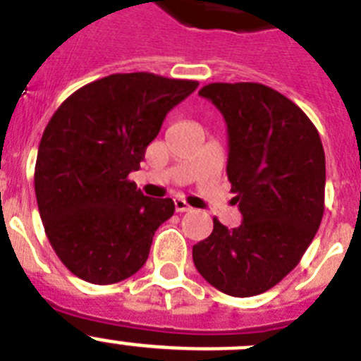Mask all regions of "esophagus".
<instances>
[{
  "label": "esophagus",
  "mask_w": 361,
  "mask_h": 361,
  "mask_svg": "<svg viewBox=\"0 0 361 361\" xmlns=\"http://www.w3.org/2000/svg\"><path fill=\"white\" fill-rule=\"evenodd\" d=\"M173 204H175V211H177V213H186V211H191V207L188 206V202L186 200H183V198H175Z\"/></svg>",
  "instance_id": "1"
}]
</instances>
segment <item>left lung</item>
Segmentation results:
<instances>
[{
  "mask_svg": "<svg viewBox=\"0 0 361 361\" xmlns=\"http://www.w3.org/2000/svg\"><path fill=\"white\" fill-rule=\"evenodd\" d=\"M229 132L227 177L243 214L193 245V263L214 288L252 297L288 276L315 238L324 214L326 155L302 109L256 82L204 85Z\"/></svg>",
  "mask_w": 361,
  "mask_h": 361,
  "instance_id": "left-lung-1",
  "label": "left lung"
}]
</instances>
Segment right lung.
I'll use <instances>...</instances> for the list:
<instances>
[{
	"mask_svg": "<svg viewBox=\"0 0 361 361\" xmlns=\"http://www.w3.org/2000/svg\"><path fill=\"white\" fill-rule=\"evenodd\" d=\"M197 80L116 73L75 91L44 128L35 197L46 236L66 269L92 284L120 283L147 261L171 198L145 197L132 180L163 120Z\"/></svg>",
	"mask_w": 361,
	"mask_h": 361,
	"instance_id": "obj_1",
	"label": "right lung"
}]
</instances>
